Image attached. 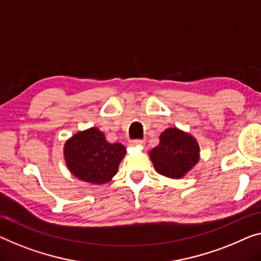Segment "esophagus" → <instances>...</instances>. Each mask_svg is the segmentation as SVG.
<instances>
[{
    "label": "esophagus",
    "instance_id": "obj_1",
    "mask_svg": "<svg viewBox=\"0 0 261 261\" xmlns=\"http://www.w3.org/2000/svg\"><path fill=\"white\" fill-rule=\"evenodd\" d=\"M143 145H144V142L139 141V139H137V141H131L130 142L131 147H143Z\"/></svg>",
    "mask_w": 261,
    "mask_h": 261
}]
</instances>
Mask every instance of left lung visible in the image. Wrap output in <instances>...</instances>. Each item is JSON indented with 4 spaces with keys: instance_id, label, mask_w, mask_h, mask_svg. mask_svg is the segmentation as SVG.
<instances>
[{
    "instance_id": "1",
    "label": "left lung",
    "mask_w": 261,
    "mask_h": 261,
    "mask_svg": "<svg viewBox=\"0 0 261 261\" xmlns=\"http://www.w3.org/2000/svg\"><path fill=\"white\" fill-rule=\"evenodd\" d=\"M154 170L171 179H180L200 159V147L191 134L169 127L159 136V144L149 152Z\"/></svg>"
}]
</instances>
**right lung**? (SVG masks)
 Segmentation results:
<instances>
[{"label": "right lung", "instance_id": "add662e5", "mask_svg": "<svg viewBox=\"0 0 261 261\" xmlns=\"http://www.w3.org/2000/svg\"><path fill=\"white\" fill-rule=\"evenodd\" d=\"M63 154L72 176L82 181L102 185L117 173L126 149L120 143H109L104 132L90 127L67 139Z\"/></svg>", "mask_w": 261, "mask_h": 261}]
</instances>
